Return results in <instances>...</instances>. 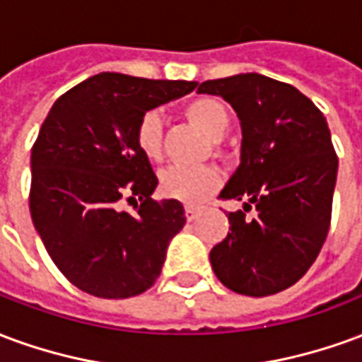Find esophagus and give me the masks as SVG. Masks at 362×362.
<instances>
[{
  "label": "esophagus",
  "instance_id": "34e87169",
  "mask_svg": "<svg viewBox=\"0 0 362 362\" xmlns=\"http://www.w3.org/2000/svg\"><path fill=\"white\" fill-rule=\"evenodd\" d=\"M204 205H186V219L196 221L204 213Z\"/></svg>",
  "mask_w": 362,
  "mask_h": 362
}]
</instances>
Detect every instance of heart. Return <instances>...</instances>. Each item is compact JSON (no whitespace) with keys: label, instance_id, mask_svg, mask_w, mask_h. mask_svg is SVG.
<instances>
[{"label":"heart","instance_id":"heart-1","mask_svg":"<svg viewBox=\"0 0 362 362\" xmlns=\"http://www.w3.org/2000/svg\"><path fill=\"white\" fill-rule=\"evenodd\" d=\"M186 118L196 124L207 137L215 139V149L219 151V139L227 134L230 124L227 104L217 96H197L184 106ZM135 143L149 160L163 157V119L158 112H145L135 127ZM221 176L213 166H170L160 173L163 194L184 204H202L219 188Z\"/></svg>","mask_w":362,"mask_h":362}]
</instances>
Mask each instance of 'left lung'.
<instances>
[{"mask_svg": "<svg viewBox=\"0 0 362 362\" xmlns=\"http://www.w3.org/2000/svg\"><path fill=\"white\" fill-rule=\"evenodd\" d=\"M197 93L223 96L243 127L240 165L219 194L243 209L228 213L230 233L209 252L213 272L238 295H275L308 272L327 236L337 178L327 122L300 90L266 75L213 79Z\"/></svg>", "mask_w": 362, "mask_h": 362, "instance_id": "1", "label": "left lung"}]
</instances>
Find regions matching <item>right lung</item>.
Returning <instances> with one entry per match:
<instances>
[{
  "label": "right lung",
  "instance_id": "1",
  "mask_svg": "<svg viewBox=\"0 0 362 362\" xmlns=\"http://www.w3.org/2000/svg\"><path fill=\"white\" fill-rule=\"evenodd\" d=\"M196 81L98 74L54 103L30 153V217L52 262L100 298L141 295L186 225L178 199L155 202L157 176L135 143L145 112L196 89ZM137 197L136 213L119 209Z\"/></svg>",
  "mask_w": 362,
  "mask_h": 362
}]
</instances>
